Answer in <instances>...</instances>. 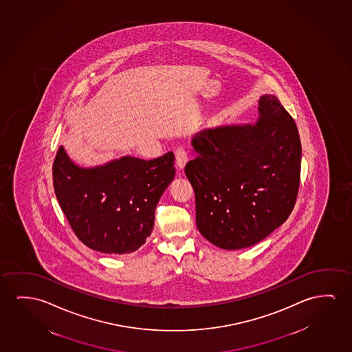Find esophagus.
<instances>
[{
  "label": "esophagus",
  "instance_id": "34e87169",
  "mask_svg": "<svg viewBox=\"0 0 352 352\" xmlns=\"http://www.w3.org/2000/svg\"><path fill=\"white\" fill-rule=\"evenodd\" d=\"M188 153L185 151V148L183 146H179L175 150V162H177V167L178 169H183L185 167V164L188 162Z\"/></svg>",
  "mask_w": 352,
  "mask_h": 352
}]
</instances>
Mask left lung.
Returning <instances> with one entry per match:
<instances>
[{
  "mask_svg": "<svg viewBox=\"0 0 352 352\" xmlns=\"http://www.w3.org/2000/svg\"><path fill=\"white\" fill-rule=\"evenodd\" d=\"M254 123L195 134L197 156L185 166L195 191L196 224L221 250L259 243L283 224L300 183L301 144L294 120L272 94Z\"/></svg>",
  "mask_w": 352,
  "mask_h": 352,
  "instance_id": "obj_1",
  "label": "left lung"
}]
</instances>
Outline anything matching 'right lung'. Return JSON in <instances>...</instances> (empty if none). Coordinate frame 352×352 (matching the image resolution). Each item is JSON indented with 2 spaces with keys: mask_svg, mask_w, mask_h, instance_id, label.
I'll return each mask as SVG.
<instances>
[{
  "mask_svg": "<svg viewBox=\"0 0 352 352\" xmlns=\"http://www.w3.org/2000/svg\"><path fill=\"white\" fill-rule=\"evenodd\" d=\"M174 177L172 151L148 161L122 156L83 167L60 146L53 163L56 199L74 232L91 250L110 255L129 254L145 243Z\"/></svg>",
  "mask_w": 352,
  "mask_h": 352,
  "instance_id": "right-lung-1",
  "label": "right lung"
}]
</instances>
